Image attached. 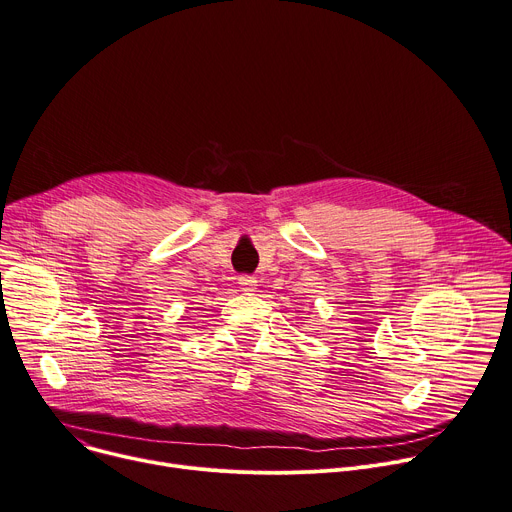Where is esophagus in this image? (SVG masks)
I'll return each mask as SVG.
<instances>
[{
    "instance_id": "1",
    "label": "esophagus",
    "mask_w": 512,
    "mask_h": 512,
    "mask_svg": "<svg viewBox=\"0 0 512 512\" xmlns=\"http://www.w3.org/2000/svg\"><path fill=\"white\" fill-rule=\"evenodd\" d=\"M239 284L243 292H255L257 290V277L253 275H241L239 277Z\"/></svg>"
}]
</instances>
